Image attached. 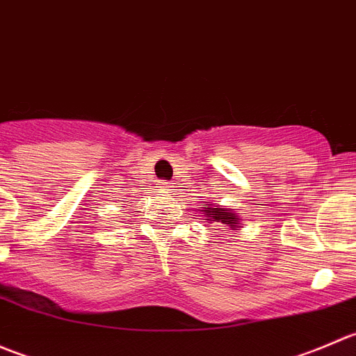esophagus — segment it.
<instances>
[{"instance_id": "esophagus-1", "label": "esophagus", "mask_w": 356, "mask_h": 356, "mask_svg": "<svg viewBox=\"0 0 356 356\" xmlns=\"http://www.w3.org/2000/svg\"><path fill=\"white\" fill-rule=\"evenodd\" d=\"M158 188H160L161 191H170L172 182H160V184H158Z\"/></svg>"}]
</instances>
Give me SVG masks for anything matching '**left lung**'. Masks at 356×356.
I'll use <instances>...</instances> for the list:
<instances>
[{"instance_id": "8db88e82", "label": "left lung", "mask_w": 356, "mask_h": 356, "mask_svg": "<svg viewBox=\"0 0 356 356\" xmlns=\"http://www.w3.org/2000/svg\"><path fill=\"white\" fill-rule=\"evenodd\" d=\"M200 211L203 213L201 220L207 222L208 225L217 224L218 227L229 229V231H239L243 225V218H239L232 208H224L218 203H208L207 201V207H200Z\"/></svg>"}]
</instances>
